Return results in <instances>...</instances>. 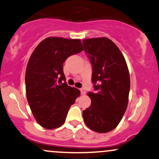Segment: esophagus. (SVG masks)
I'll list each match as a JSON object with an SVG mask.
<instances>
[{
  "label": "esophagus",
  "mask_w": 159,
  "mask_h": 159,
  "mask_svg": "<svg viewBox=\"0 0 159 159\" xmlns=\"http://www.w3.org/2000/svg\"><path fill=\"white\" fill-rule=\"evenodd\" d=\"M80 90H81V93L82 95L86 94V92H87V91H86V90H85L84 88H81Z\"/></svg>",
  "instance_id": "esophagus-1"
}]
</instances>
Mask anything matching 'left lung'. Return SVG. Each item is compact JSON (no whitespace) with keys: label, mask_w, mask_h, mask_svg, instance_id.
<instances>
[{"label":"left lung","mask_w":159,"mask_h":159,"mask_svg":"<svg viewBox=\"0 0 159 159\" xmlns=\"http://www.w3.org/2000/svg\"><path fill=\"white\" fill-rule=\"evenodd\" d=\"M83 45L93 66L96 90L87 93L91 105L83 111L84 120L94 132H111L120 123L129 102L130 77L126 62L108 38L86 39Z\"/></svg>","instance_id":"1"}]
</instances>
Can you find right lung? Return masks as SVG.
<instances>
[{
  "label": "right lung",
  "mask_w": 159,
  "mask_h": 159,
  "mask_svg": "<svg viewBox=\"0 0 159 159\" xmlns=\"http://www.w3.org/2000/svg\"><path fill=\"white\" fill-rule=\"evenodd\" d=\"M84 50L80 39L48 37L34 49L25 73L27 99L41 126L53 129L64 123L79 90L66 82L63 65L69 56Z\"/></svg>",
  "instance_id": "add662e5"
}]
</instances>
